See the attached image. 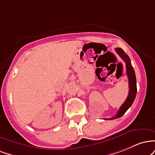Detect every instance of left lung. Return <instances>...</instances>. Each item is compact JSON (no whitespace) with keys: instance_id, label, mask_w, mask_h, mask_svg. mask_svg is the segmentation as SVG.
Wrapping results in <instances>:
<instances>
[{"instance_id":"obj_1","label":"left lung","mask_w":155,"mask_h":155,"mask_svg":"<svg viewBox=\"0 0 155 155\" xmlns=\"http://www.w3.org/2000/svg\"><path fill=\"white\" fill-rule=\"evenodd\" d=\"M115 50L116 53L123 59V61L125 62V64H126L127 74L128 81H129V94H128L127 98L123 103V105L120 107L119 110L117 112V114L115 116H114V117L110 118V119H105L107 120L118 119V118L121 117V116L124 115L125 112L130 108V106L133 103L137 94L136 78H135V71H134L133 66L131 64V61H130L129 56L124 53V51L121 48H117Z\"/></svg>"}]
</instances>
